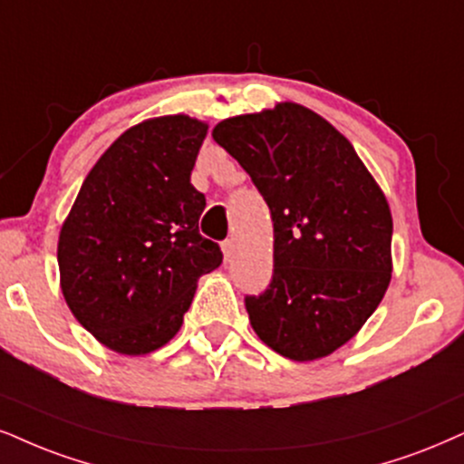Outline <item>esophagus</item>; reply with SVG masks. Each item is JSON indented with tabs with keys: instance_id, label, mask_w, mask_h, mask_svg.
<instances>
[{
	"instance_id": "esophagus-1",
	"label": "esophagus",
	"mask_w": 464,
	"mask_h": 464,
	"mask_svg": "<svg viewBox=\"0 0 464 464\" xmlns=\"http://www.w3.org/2000/svg\"><path fill=\"white\" fill-rule=\"evenodd\" d=\"M234 256H237V243H234L232 238H227V241L223 243V258H226V262H232Z\"/></svg>"
}]
</instances>
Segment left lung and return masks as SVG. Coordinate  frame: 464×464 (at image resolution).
Segmentation results:
<instances>
[{"mask_svg":"<svg viewBox=\"0 0 464 464\" xmlns=\"http://www.w3.org/2000/svg\"><path fill=\"white\" fill-rule=\"evenodd\" d=\"M213 140L271 208L273 279L245 296L268 348L314 362L344 346L392 282V210L351 141L299 102L221 120Z\"/></svg>","mask_w":464,"mask_h":464,"instance_id":"left-lung-1","label":"left lung"}]
</instances>
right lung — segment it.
I'll use <instances>...</instances> for the list:
<instances>
[{
	"label": "right lung",
	"instance_id": "add662e5",
	"mask_svg": "<svg viewBox=\"0 0 464 464\" xmlns=\"http://www.w3.org/2000/svg\"><path fill=\"white\" fill-rule=\"evenodd\" d=\"M208 124L185 113L124 130L85 176L57 241L60 288L102 346L148 354L179 334L198 279L221 265L191 185Z\"/></svg>",
	"mask_w": 464,
	"mask_h": 464
}]
</instances>
